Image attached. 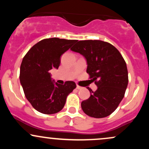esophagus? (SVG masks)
Instances as JSON below:
<instances>
[{"mask_svg":"<svg viewBox=\"0 0 149 149\" xmlns=\"http://www.w3.org/2000/svg\"><path fill=\"white\" fill-rule=\"evenodd\" d=\"M76 88L78 89V90H81V89H83V88H82L81 86H80V85H76Z\"/></svg>","mask_w":149,"mask_h":149,"instance_id":"34e87169","label":"esophagus"}]
</instances>
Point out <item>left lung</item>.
<instances>
[{"mask_svg":"<svg viewBox=\"0 0 149 149\" xmlns=\"http://www.w3.org/2000/svg\"><path fill=\"white\" fill-rule=\"evenodd\" d=\"M71 49L84 56L87 73L97 86L95 92L87 88L91 95L81 102L83 112L96 118L111 115L123 99L128 84L123 56L111 44L99 40H80Z\"/></svg>","mask_w":149,"mask_h":149,"instance_id":"left-lung-1","label":"left lung"}]
</instances>
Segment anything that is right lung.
Listing matches in <instances>:
<instances>
[{
  "label": "right lung",
  "instance_id": "add662e5",
  "mask_svg": "<svg viewBox=\"0 0 149 149\" xmlns=\"http://www.w3.org/2000/svg\"><path fill=\"white\" fill-rule=\"evenodd\" d=\"M76 41L58 38L43 39L24 57L20 83L27 100L38 112L54 114L60 111L66 97L76 88L73 81H66L64 85L54 83L49 73L52 68H59L61 54Z\"/></svg>",
  "mask_w": 149,
  "mask_h": 149
}]
</instances>
